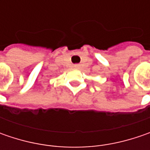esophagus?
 Returning <instances> with one entry per match:
<instances>
[{
  "mask_svg": "<svg viewBox=\"0 0 150 150\" xmlns=\"http://www.w3.org/2000/svg\"><path fill=\"white\" fill-rule=\"evenodd\" d=\"M74 67H78V65H74Z\"/></svg>",
  "mask_w": 150,
  "mask_h": 150,
  "instance_id": "1",
  "label": "esophagus"
}]
</instances>
